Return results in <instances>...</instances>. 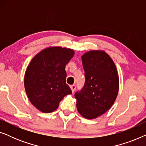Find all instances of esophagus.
<instances>
[{"label":"esophagus","mask_w":146,"mask_h":146,"mask_svg":"<svg viewBox=\"0 0 146 146\" xmlns=\"http://www.w3.org/2000/svg\"><path fill=\"white\" fill-rule=\"evenodd\" d=\"M70 88L72 90V92H74V91L76 90V86L75 85H72L70 86Z\"/></svg>","instance_id":"1"}]
</instances>
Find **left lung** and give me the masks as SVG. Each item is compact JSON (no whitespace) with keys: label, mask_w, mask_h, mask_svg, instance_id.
Instances as JSON below:
<instances>
[{"label":"left lung","mask_w":146,"mask_h":146,"mask_svg":"<svg viewBox=\"0 0 146 146\" xmlns=\"http://www.w3.org/2000/svg\"><path fill=\"white\" fill-rule=\"evenodd\" d=\"M85 72L83 88L75 93L78 112L94 119L108 110L119 90V77L112 59L102 50H91L82 56Z\"/></svg>","instance_id":"obj_1"}]
</instances>
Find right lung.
<instances>
[{
	"label": "right lung",
	"instance_id": "right-lung-1",
	"mask_svg": "<svg viewBox=\"0 0 146 146\" xmlns=\"http://www.w3.org/2000/svg\"><path fill=\"white\" fill-rule=\"evenodd\" d=\"M74 55L72 49L60 46L44 49L32 59L25 75V88L29 100L44 113L58 108L72 90L66 83V65Z\"/></svg>",
	"mask_w": 146,
	"mask_h": 146
}]
</instances>
